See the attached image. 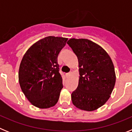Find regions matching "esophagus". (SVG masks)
Wrapping results in <instances>:
<instances>
[{
	"instance_id": "esophagus-1",
	"label": "esophagus",
	"mask_w": 132,
	"mask_h": 132,
	"mask_svg": "<svg viewBox=\"0 0 132 132\" xmlns=\"http://www.w3.org/2000/svg\"><path fill=\"white\" fill-rule=\"evenodd\" d=\"M71 75V72H70V73H67V74H66V77H69L70 75Z\"/></svg>"
}]
</instances>
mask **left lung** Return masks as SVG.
Segmentation results:
<instances>
[{"mask_svg":"<svg viewBox=\"0 0 132 132\" xmlns=\"http://www.w3.org/2000/svg\"><path fill=\"white\" fill-rule=\"evenodd\" d=\"M78 58L79 79L77 88L71 94L77 108L93 111L107 102L116 82L111 58L105 50L87 39L71 38L67 42Z\"/></svg>","mask_w":132,"mask_h":132,"instance_id":"obj_1","label":"left lung"}]
</instances>
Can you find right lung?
Returning <instances> with one entry per match:
<instances>
[{
	"label": "right lung",
	"instance_id": "1",
	"mask_svg": "<svg viewBox=\"0 0 132 132\" xmlns=\"http://www.w3.org/2000/svg\"><path fill=\"white\" fill-rule=\"evenodd\" d=\"M67 38L47 36L27 50L18 72L20 86L27 99L39 108L53 107L63 88L57 57Z\"/></svg>",
	"mask_w": 132,
	"mask_h": 132
}]
</instances>
